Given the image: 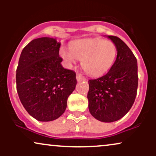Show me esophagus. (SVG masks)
<instances>
[{
  "label": "esophagus",
  "instance_id": "1",
  "mask_svg": "<svg viewBox=\"0 0 156 156\" xmlns=\"http://www.w3.org/2000/svg\"><path fill=\"white\" fill-rule=\"evenodd\" d=\"M76 79H77V80H84V78L81 76V75L77 74L76 75Z\"/></svg>",
  "mask_w": 156,
  "mask_h": 156
}]
</instances>
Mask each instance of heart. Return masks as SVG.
Returning a JSON list of instances; mask_svg holds the SVG:
<instances>
[{
  "label": "heart",
  "instance_id": "b5f03b06",
  "mask_svg": "<svg viewBox=\"0 0 156 156\" xmlns=\"http://www.w3.org/2000/svg\"><path fill=\"white\" fill-rule=\"evenodd\" d=\"M69 48H62L59 51L68 67H73L78 59L80 60L84 71L92 76H101L108 72L117 53L114 42L98 38L78 39Z\"/></svg>",
  "mask_w": 156,
  "mask_h": 156
}]
</instances>
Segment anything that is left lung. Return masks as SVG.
Segmentation results:
<instances>
[{
  "label": "left lung",
  "instance_id": "1",
  "mask_svg": "<svg viewBox=\"0 0 156 156\" xmlns=\"http://www.w3.org/2000/svg\"><path fill=\"white\" fill-rule=\"evenodd\" d=\"M115 44L117 55L110 70L101 78L89 80L87 98L90 114L98 120H119L133 105L138 87L137 60L122 39L107 36Z\"/></svg>",
  "mask_w": 156,
  "mask_h": 156
}]
</instances>
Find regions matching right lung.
<instances>
[{"label": "right lung", "instance_id": "obj_1", "mask_svg": "<svg viewBox=\"0 0 156 156\" xmlns=\"http://www.w3.org/2000/svg\"><path fill=\"white\" fill-rule=\"evenodd\" d=\"M56 39L41 37L21 52L16 73L17 91L28 114L40 122L55 120L67 108L76 89V73L64 69Z\"/></svg>", "mask_w": 156, "mask_h": 156}]
</instances>
